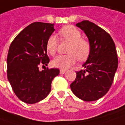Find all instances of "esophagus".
Returning <instances> with one entry per match:
<instances>
[{"instance_id": "1", "label": "esophagus", "mask_w": 125, "mask_h": 125, "mask_svg": "<svg viewBox=\"0 0 125 125\" xmlns=\"http://www.w3.org/2000/svg\"><path fill=\"white\" fill-rule=\"evenodd\" d=\"M65 72H66V71H64V70H60V74H64Z\"/></svg>"}]
</instances>
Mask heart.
Here are the masks:
<instances>
[{"label":"heart","mask_w":125,"mask_h":125,"mask_svg":"<svg viewBox=\"0 0 125 125\" xmlns=\"http://www.w3.org/2000/svg\"><path fill=\"white\" fill-rule=\"evenodd\" d=\"M60 37L70 42L67 52L68 54L60 55L52 60V65L60 70H67L74 65L77 60L83 61L88 58L90 53V44L88 42L81 38V32L73 26H66L58 32ZM58 48V40L55 35H51L46 44V51L51 55H55Z\"/></svg>","instance_id":"b5f03b06"}]
</instances>
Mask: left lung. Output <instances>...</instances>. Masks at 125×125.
Instances as JSON below:
<instances>
[{
    "mask_svg": "<svg viewBox=\"0 0 125 125\" xmlns=\"http://www.w3.org/2000/svg\"><path fill=\"white\" fill-rule=\"evenodd\" d=\"M76 26L88 38L90 53L82 65L85 70L76 72L70 88L81 99L96 101L107 93L113 83L118 65L115 45L108 32L93 22L85 20Z\"/></svg>",
    "mask_w": 125,
    "mask_h": 125,
    "instance_id": "left-lung-1",
    "label": "left lung"
}]
</instances>
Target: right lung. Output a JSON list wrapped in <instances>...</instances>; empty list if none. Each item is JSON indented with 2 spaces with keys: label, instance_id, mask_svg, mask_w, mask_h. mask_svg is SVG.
<instances>
[{
  "label": "right lung",
  "instance_id": "1",
  "mask_svg": "<svg viewBox=\"0 0 125 125\" xmlns=\"http://www.w3.org/2000/svg\"><path fill=\"white\" fill-rule=\"evenodd\" d=\"M54 24L34 22L20 32L12 41L7 58V79L17 97L27 104H35L51 92V82L60 70L40 71L49 58L46 44L54 32Z\"/></svg>",
  "mask_w": 125,
  "mask_h": 125
}]
</instances>
